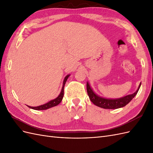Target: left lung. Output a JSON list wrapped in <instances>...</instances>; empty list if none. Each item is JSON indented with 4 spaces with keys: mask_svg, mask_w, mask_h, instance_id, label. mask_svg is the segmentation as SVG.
<instances>
[{
    "mask_svg": "<svg viewBox=\"0 0 153 153\" xmlns=\"http://www.w3.org/2000/svg\"><path fill=\"white\" fill-rule=\"evenodd\" d=\"M140 85L141 84H140L139 87H138V89L135 93L124 96L121 98L115 100L105 99L96 95L93 92V91L91 89L88 82H87V91L88 96L89 97V99L95 105L105 109H116L123 107V106H126L128 103L130 102L131 100L137 94L138 90L140 89Z\"/></svg>",
    "mask_w": 153,
    "mask_h": 153,
    "instance_id": "left-lung-1",
    "label": "left lung"
}]
</instances>
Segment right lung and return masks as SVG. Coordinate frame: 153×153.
I'll use <instances>...</instances> for the list:
<instances>
[{
    "mask_svg": "<svg viewBox=\"0 0 153 153\" xmlns=\"http://www.w3.org/2000/svg\"><path fill=\"white\" fill-rule=\"evenodd\" d=\"M69 76V75H67L65 78H64V82H63V86H62V90H61V93H60V94L59 95V96L57 97V98H55L52 101H49L48 103H46V104H44L43 105H40V106H35V107H32V106H28L29 108H32L34 110H47L48 108H52L53 107V106H56L57 105H59L60 103L61 102V101L63 98V96H64V85H65L66 82L67 81V79L68 78V77Z\"/></svg>",
    "mask_w": 153,
    "mask_h": 153,
    "instance_id": "1",
    "label": "right lung"
}]
</instances>
